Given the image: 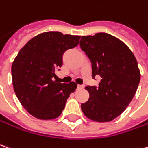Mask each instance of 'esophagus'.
Returning a JSON list of instances; mask_svg holds the SVG:
<instances>
[{"label": "esophagus", "instance_id": "esophagus-1", "mask_svg": "<svg viewBox=\"0 0 148 148\" xmlns=\"http://www.w3.org/2000/svg\"><path fill=\"white\" fill-rule=\"evenodd\" d=\"M84 86L83 85H77V88H83Z\"/></svg>", "mask_w": 148, "mask_h": 148}]
</instances>
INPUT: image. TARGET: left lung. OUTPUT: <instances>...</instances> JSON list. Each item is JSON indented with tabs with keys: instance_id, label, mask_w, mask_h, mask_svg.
<instances>
[{
	"instance_id": "left-lung-1",
	"label": "left lung",
	"mask_w": 148,
	"mask_h": 148,
	"mask_svg": "<svg viewBox=\"0 0 148 148\" xmlns=\"http://www.w3.org/2000/svg\"><path fill=\"white\" fill-rule=\"evenodd\" d=\"M80 47L92 65V77H102L99 87L86 86L88 101L81 108L91 120L110 122L131 103L140 81V71L132 50L117 38L106 33L82 36Z\"/></svg>"
}]
</instances>
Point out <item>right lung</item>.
<instances>
[{
  "mask_svg": "<svg viewBox=\"0 0 148 148\" xmlns=\"http://www.w3.org/2000/svg\"><path fill=\"white\" fill-rule=\"evenodd\" d=\"M81 36L58 31L35 36L21 48L12 64L14 91L23 107L34 117L56 119L65 108L67 99L76 90L74 82L53 81L55 71L62 66V55L77 46Z\"/></svg>",
  "mask_w": 148,
  "mask_h": 148,
  "instance_id": "obj_1",
  "label": "right lung"
}]
</instances>
